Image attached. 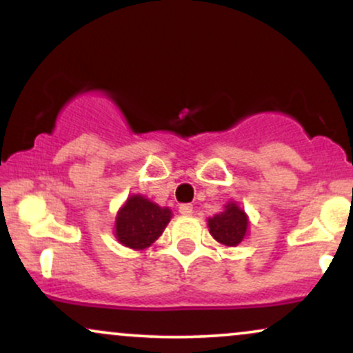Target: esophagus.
Instances as JSON below:
<instances>
[{
  "label": "esophagus",
  "mask_w": 353,
  "mask_h": 353,
  "mask_svg": "<svg viewBox=\"0 0 353 353\" xmlns=\"http://www.w3.org/2000/svg\"><path fill=\"white\" fill-rule=\"evenodd\" d=\"M179 212L182 216H190L192 214V205L190 204H181L179 205Z\"/></svg>",
  "instance_id": "obj_1"
}]
</instances>
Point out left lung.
I'll return each mask as SVG.
<instances>
[{
	"label": "left lung",
	"instance_id": "1",
	"mask_svg": "<svg viewBox=\"0 0 353 353\" xmlns=\"http://www.w3.org/2000/svg\"><path fill=\"white\" fill-rule=\"evenodd\" d=\"M208 228L219 244L236 247L249 234V216L236 201H229L222 212L208 219Z\"/></svg>",
	"mask_w": 353,
	"mask_h": 353
}]
</instances>
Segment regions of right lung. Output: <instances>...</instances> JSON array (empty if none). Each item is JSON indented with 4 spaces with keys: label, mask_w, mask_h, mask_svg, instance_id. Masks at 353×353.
<instances>
[{
    "label": "right lung",
    "mask_w": 353,
    "mask_h": 353,
    "mask_svg": "<svg viewBox=\"0 0 353 353\" xmlns=\"http://www.w3.org/2000/svg\"><path fill=\"white\" fill-rule=\"evenodd\" d=\"M171 217L169 208H161L143 194H132L117 210L114 237L124 247L144 250L161 237Z\"/></svg>",
    "instance_id": "obj_1"
}]
</instances>
